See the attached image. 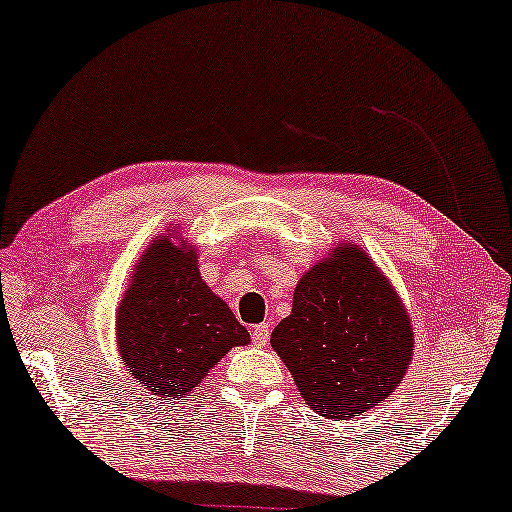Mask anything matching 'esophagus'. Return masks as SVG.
<instances>
[{
    "label": "esophagus",
    "mask_w": 512,
    "mask_h": 512,
    "mask_svg": "<svg viewBox=\"0 0 512 512\" xmlns=\"http://www.w3.org/2000/svg\"><path fill=\"white\" fill-rule=\"evenodd\" d=\"M269 324L262 322V324H255L253 326V342L257 347H264L266 342H269Z\"/></svg>",
    "instance_id": "1"
}]
</instances>
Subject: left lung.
I'll list each match as a JSON object with an SVG mask.
<instances>
[{"mask_svg": "<svg viewBox=\"0 0 512 512\" xmlns=\"http://www.w3.org/2000/svg\"><path fill=\"white\" fill-rule=\"evenodd\" d=\"M414 333L391 285L358 248L342 246L305 273L271 347L303 400L326 418H354L386 400L407 372Z\"/></svg>", "mask_w": 512, "mask_h": 512, "instance_id": "left-lung-1", "label": "left lung"}]
</instances>
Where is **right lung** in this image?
<instances>
[{
	"label": "right lung",
	"instance_id": "add662e5",
	"mask_svg": "<svg viewBox=\"0 0 512 512\" xmlns=\"http://www.w3.org/2000/svg\"><path fill=\"white\" fill-rule=\"evenodd\" d=\"M119 352L158 398H183L250 335L204 285L197 255L156 239L137 266L117 315Z\"/></svg>",
	"mask_w": 512,
	"mask_h": 512
}]
</instances>
